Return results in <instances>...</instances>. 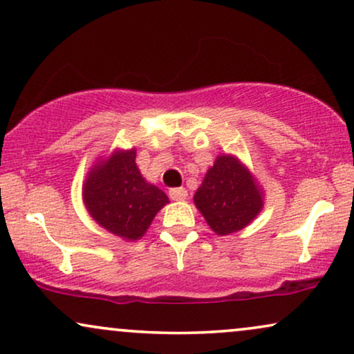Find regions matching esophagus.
<instances>
[{
    "instance_id": "esophagus-1",
    "label": "esophagus",
    "mask_w": 354,
    "mask_h": 354,
    "mask_svg": "<svg viewBox=\"0 0 354 354\" xmlns=\"http://www.w3.org/2000/svg\"><path fill=\"white\" fill-rule=\"evenodd\" d=\"M169 197H171L173 201H185L187 197V191L185 187H174V189L169 191Z\"/></svg>"
}]
</instances>
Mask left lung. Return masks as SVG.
Masks as SVG:
<instances>
[{"instance_id": "8db88e82", "label": "left lung", "mask_w": 354, "mask_h": 354, "mask_svg": "<svg viewBox=\"0 0 354 354\" xmlns=\"http://www.w3.org/2000/svg\"><path fill=\"white\" fill-rule=\"evenodd\" d=\"M194 204L218 236L246 228L263 209V189L234 155L221 153L207 169Z\"/></svg>"}]
</instances>
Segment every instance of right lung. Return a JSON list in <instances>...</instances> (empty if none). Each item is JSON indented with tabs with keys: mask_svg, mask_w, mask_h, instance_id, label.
<instances>
[{
	"mask_svg": "<svg viewBox=\"0 0 354 354\" xmlns=\"http://www.w3.org/2000/svg\"><path fill=\"white\" fill-rule=\"evenodd\" d=\"M82 201L102 228L124 241L142 238L155 215L169 202L139 171L136 147L115 149L98 158L82 185Z\"/></svg>",
	"mask_w": 354,
	"mask_h": 354,
	"instance_id": "1",
	"label": "right lung"
}]
</instances>
